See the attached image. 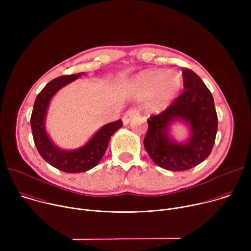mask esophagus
<instances>
[{
  "instance_id": "obj_1",
  "label": "esophagus",
  "mask_w": 251,
  "mask_h": 251,
  "mask_svg": "<svg viewBox=\"0 0 251 251\" xmlns=\"http://www.w3.org/2000/svg\"><path fill=\"white\" fill-rule=\"evenodd\" d=\"M138 115H139V110H138L137 108H131V109H129V110L124 114V116H123V118H122L123 124H124V125H127V124L131 121L132 118H134V117H136V116H138Z\"/></svg>"
}]
</instances>
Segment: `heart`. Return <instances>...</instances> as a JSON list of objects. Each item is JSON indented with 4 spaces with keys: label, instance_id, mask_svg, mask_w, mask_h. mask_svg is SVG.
Segmentation results:
<instances>
[{
    "label": "heart",
    "instance_id": "b5f03b06",
    "mask_svg": "<svg viewBox=\"0 0 251 251\" xmlns=\"http://www.w3.org/2000/svg\"><path fill=\"white\" fill-rule=\"evenodd\" d=\"M135 96L144 99L151 95L149 108L162 110L175 99L182 87V79L178 74L163 69L146 70L140 74L132 82Z\"/></svg>",
    "mask_w": 251,
    "mask_h": 251
}]
</instances>
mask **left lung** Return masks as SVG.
Wrapping results in <instances>:
<instances>
[{"mask_svg": "<svg viewBox=\"0 0 251 251\" xmlns=\"http://www.w3.org/2000/svg\"><path fill=\"white\" fill-rule=\"evenodd\" d=\"M185 91L158 115L148 121L144 146L156 165L181 172L203 162L210 154L218 131V115L212 95L200 76L189 68L183 69ZM182 121L190 126L191 136L177 143L168 135L169 125Z\"/></svg>", "mask_w": 251, "mask_h": 251, "instance_id": "obj_1", "label": "left lung"}]
</instances>
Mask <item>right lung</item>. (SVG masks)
Instances as JSON below:
<instances>
[{"label": "right lung", "mask_w": 251, "mask_h": 251, "mask_svg": "<svg viewBox=\"0 0 251 251\" xmlns=\"http://www.w3.org/2000/svg\"><path fill=\"white\" fill-rule=\"evenodd\" d=\"M83 74L63 75L50 81L35 98L30 116L34 145L40 155L52 167L65 173H82L94 168L106 152L111 136L123 126L121 120L102 126L86 144L73 151L55 146L46 130V116L50 99L62 87Z\"/></svg>", "instance_id": "1"}]
</instances>
